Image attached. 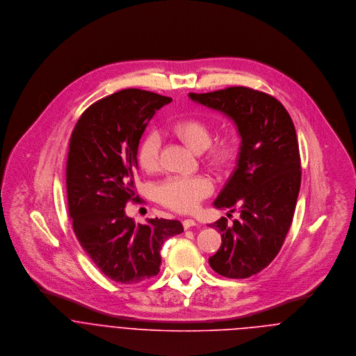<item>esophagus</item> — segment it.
I'll use <instances>...</instances> for the list:
<instances>
[{"label":"esophagus","mask_w":356,"mask_h":356,"mask_svg":"<svg viewBox=\"0 0 356 356\" xmlns=\"http://www.w3.org/2000/svg\"><path fill=\"white\" fill-rule=\"evenodd\" d=\"M182 225H184V227L188 230V229H191V227H196V226H199V223L196 222V220H193V219H185L184 222H182Z\"/></svg>","instance_id":"34e87169"}]
</instances>
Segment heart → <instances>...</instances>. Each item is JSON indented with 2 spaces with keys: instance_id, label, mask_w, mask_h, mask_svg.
<instances>
[{
  "instance_id": "heart-1",
  "label": "heart",
  "mask_w": 356,
  "mask_h": 356,
  "mask_svg": "<svg viewBox=\"0 0 356 356\" xmlns=\"http://www.w3.org/2000/svg\"><path fill=\"white\" fill-rule=\"evenodd\" d=\"M174 131L193 149L202 152L212 143L211 130L199 119L181 120L174 126ZM233 143L229 138L218 141L209 151V159L225 161L232 152ZM138 161L145 171H156L161 161V136L151 130L138 148ZM212 193V182L204 175H172L156 186V197L160 203L178 212L195 211L202 200Z\"/></svg>"
}]
</instances>
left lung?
<instances>
[{
  "instance_id": "left-lung-1",
  "label": "left lung",
  "mask_w": 356,
  "mask_h": 356,
  "mask_svg": "<svg viewBox=\"0 0 356 356\" xmlns=\"http://www.w3.org/2000/svg\"><path fill=\"white\" fill-rule=\"evenodd\" d=\"M189 97L229 116L241 137L237 167L213 202L230 212L238 205L240 218L211 225L222 233V245L208 261L223 277L248 278L274 260L292 225L302 181L296 130L281 102L250 88Z\"/></svg>"
}]
</instances>
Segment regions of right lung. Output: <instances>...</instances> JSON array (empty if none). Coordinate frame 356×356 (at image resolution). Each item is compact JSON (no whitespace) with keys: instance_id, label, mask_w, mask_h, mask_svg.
<instances>
[{"instance_id":"right-lung-1","label":"right lung","mask_w":356,"mask_h":356,"mask_svg":"<svg viewBox=\"0 0 356 356\" xmlns=\"http://www.w3.org/2000/svg\"><path fill=\"white\" fill-rule=\"evenodd\" d=\"M172 99L124 89L92 104L70 138L65 182L74 233L102 274L137 284L157 275L164 241L184 232L179 220L136 223L124 212L137 202V152L156 111Z\"/></svg>"}]
</instances>
